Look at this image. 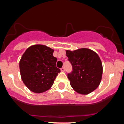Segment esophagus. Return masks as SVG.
<instances>
[{"label": "esophagus", "instance_id": "34e87169", "mask_svg": "<svg viewBox=\"0 0 124 124\" xmlns=\"http://www.w3.org/2000/svg\"><path fill=\"white\" fill-rule=\"evenodd\" d=\"M60 70H61V71L62 72L65 71V68H64V67H62V68L60 69Z\"/></svg>", "mask_w": 124, "mask_h": 124}]
</instances>
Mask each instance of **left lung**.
Listing matches in <instances>:
<instances>
[{"label": "left lung", "mask_w": 124, "mask_h": 124, "mask_svg": "<svg viewBox=\"0 0 124 124\" xmlns=\"http://www.w3.org/2000/svg\"><path fill=\"white\" fill-rule=\"evenodd\" d=\"M66 56L72 65V71L68 74L70 84L78 93L87 94L95 90L102 76L100 57L89 49L82 48L73 51H66Z\"/></svg>", "instance_id": "obj_1"}]
</instances>
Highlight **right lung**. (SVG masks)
I'll return each mask as SVG.
<instances>
[{
    "instance_id": "right-lung-1",
    "label": "right lung",
    "mask_w": 124,
    "mask_h": 124,
    "mask_svg": "<svg viewBox=\"0 0 124 124\" xmlns=\"http://www.w3.org/2000/svg\"><path fill=\"white\" fill-rule=\"evenodd\" d=\"M54 50L44 45H33L22 54L19 62L21 78L30 90L40 93L48 90L60 70L56 67Z\"/></svg>"
}]
</instances>
